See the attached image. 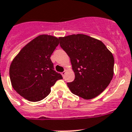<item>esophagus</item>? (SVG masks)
<instances>
[{"label":"esophagus","instance_id":"esophagus-1","mask_svg":"<svg viewBox=\"0 0 132 132\" xmlns=\"http://www.w3.org/2000/svg\"><path fill=\"white\" fill-rule=\"evenodd\" d=\"M65 73H66V71H63V72L61 73V75H62V76H63V77H64V76H65Z\"/></svg>","mask_w":132,"mask_h":132}]
</instances>
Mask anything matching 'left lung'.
Masks as SVG:
<instances>
[{"mask_svg":"<svg viewBox=\"0 0 132 132\" xmlns=\"http://www.w3.org/2000/svg\"><path fill=\"white\" fill-rule=\"evenodd\" d=\"M60 46L69 56L74 80L67 83L72 93L84 100L101 94L114 75V60L103 42L83 34L59 37Z\"/></svg>","mask_w":132,"mask_h":132,"instance_id":"8db88e82","label":"left lung"}]
</instances>
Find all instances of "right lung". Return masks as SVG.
Wrapping results in <instances>:
<instances>
[{
	"label": "right lung",
	"instance_id": "obj_1",
	"mask_svg": "<svg viewBox=\"0 0 132 132\" xmlns=\"http://www.w3.org/2000/svg\"><path fill=\"white\" fill-rule=\"evenodd\" d=\"M59 44L57 37L41 35L26 44L11 62V85L26 100L34 102L42 100L50 94L56 82L63 79L54 70L50 59Z\"/></svg>",
	"mask_w": 132,
	"mask_h": 132
}]
</instances>
